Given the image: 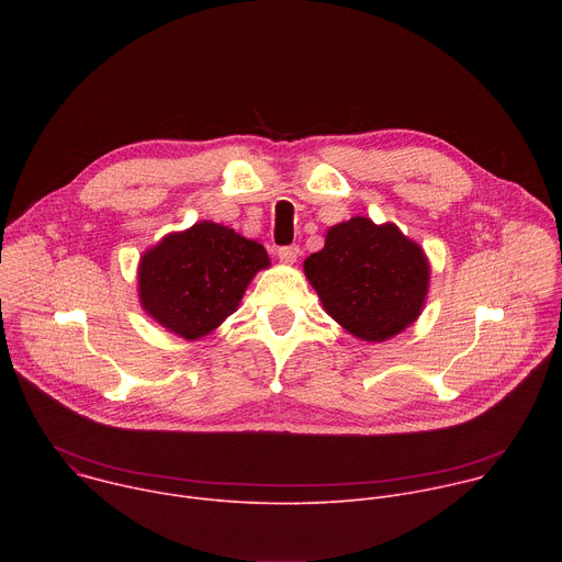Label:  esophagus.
I'll use <instances>...</instances> for the list:
<instances>
[{"label": "esophagus", "mask_w": 562, "mask_h": 562, "mask_svg": "<svg viewBox=\"0 0 562 562\" xmlns=\"http://www.w3.org/2000/svg\"><path fill=\"white\" fill-rule=\"evenodd\" d=\"M278 258H280V262H284V265H293V262L300 258V249H297L295 245L282 247V249H278Z\"/></svg>", "instance_id": "1"}]
</instances>
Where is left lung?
<instances>
[{
  "label": "left lung",
  "instance_id": "obj_1",
  "mask_svg": "<svg viewBox=\"0 0 562 562\" xmlns=\"http://www.w3.org/2000/svg\"><path fill=\"white\" fill-rule=\"evenodd\" d=\"M304 276L347 334L384 342L420 317L431 267L425 249L393 222L356 215L327 231L325 247L304 260Z\"/></svg>",
  "mask_w": 562,
  "mask_h": 562
}]
</instances>
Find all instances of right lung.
<instances>
[{"label":"right lung","instance_id":"1","mask_svg":"<svg viewBox=\"0 0 562 562\" xmlns=\"http://www.w3.org/2000/svg\"><path fill=\"white\" fill-rule=\"evenodd\" d=\"M269 267L267 249L256 239L202 220L142 254L139 304L157 325L193 342L235 313L256 273Z\"/></svg>","mask_w":562,"mask_h":562}]
</instances>
